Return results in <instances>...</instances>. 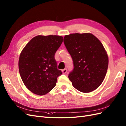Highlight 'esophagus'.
Here are the masks:
<instances>
[{"label": "esophagus", "mask_w": 126, "mask_h": 126, "mask_svg": "<svg viewBox=\"0 0 126 126\" xmlns=\"http://www.w3.org/2000/svg\"><path fill=\"white\" fill-rule=\"evenodd\" d=\"M67 71V69H63V70H62V72H63V74H66Z\"/></svg>", "instance_id": "esophagus-1"}]
</instances>
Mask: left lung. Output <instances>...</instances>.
Instances as JSON below:
<instances>
[{"mask_svg":"<svg viewBox=\"0 0 126 126\" xmlns=\"http://www.w3.org/2000/svg\"><path fill=\"white\" fill-rule=\"evenodd\" d=\"M63 42L73 60L68 76L72 86L85 93L96 90L104 81L109 62L100 41L92 33H75L66 35Z\"/></svg>","mask_w":126,"mask_h":126,"instance_id":"1","label":"left lung"}]
</instances>
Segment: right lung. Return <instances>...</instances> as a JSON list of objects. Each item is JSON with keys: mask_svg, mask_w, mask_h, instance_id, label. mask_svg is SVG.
Returning a JSON list of instances; mask_svg holds the SVG:
<instances>
[{"mask_svg": "<svg viewBox=\"0 0 126 126\" xmlns=\"http://www.w3.org/2000/svg\"><path fill=\"white\" fill-rule=\"evenodd\" d=\"M63 41L60 36L38 35L22 49L19 71L24 85L32 93L42 96L55 87L62 72L57 69L55 54Z\"/></svg>", "mask_w": 126, "mask_h": 126, "instance_id": "add662e5", "label": "right lung"}]
</instances>
